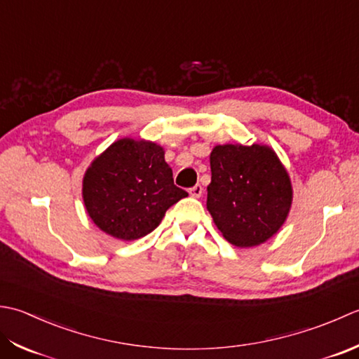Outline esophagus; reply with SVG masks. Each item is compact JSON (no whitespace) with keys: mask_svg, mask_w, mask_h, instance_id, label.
Wrapping results in <instances>:
<instances>
[{"mask_svg":"<svg viewBox=\"0 0 359 359\" xmlns=\"http://www.w3.org/2000/svg\"><path fill=\"white\" fill-rule=\"evenodd\" d=\"M189 192H190V195H192V196H196V198H198V196H201V194H203V186L201 184H195L194 187L189 189Z\"/></svg>","mask_w":359,"mask_h":359,"instance_id":"obj_1","label":"esophagus"}]
</instances>
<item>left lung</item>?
Returning <instances> with one entry per match:
<instances>
[{
    "instance_id": "1",
    "label": "left lung",
    "mask_w": 359,
    "mask_h": 359,
    "mask_svg": "<svg viewBox=\"0 0 359 359\" xmlns=\"http://www.w3.org/2000/svg\"><path fill=\"white\" fill-rule=\"evenodd\" d=\"M208 210L229 243L248 248L273 237L291 206V182L265 145H217L210 153Z\"/></svg>"
}]
</instances>
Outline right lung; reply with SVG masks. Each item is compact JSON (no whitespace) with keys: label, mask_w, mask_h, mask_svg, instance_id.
I'll return each instance as SVG.
<instances>
[{"label":"right lung","mask_w":359,"mask_h":359,"mask_svg":"<svg viewBox=\"0 0 359 359\" xmlns=\"http://www.w3.org/2000/svg\"><path fill=\"white\" fill-rule=\"evenodd\" d=\"M184 196L186 190L175 186L164 150L153 142L121 139L94 159L83 178L88 214L121 240L147 236Z\"/></svg>","instance_id":"right-lung-1"}]
</instances>
